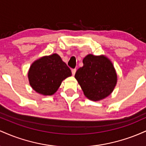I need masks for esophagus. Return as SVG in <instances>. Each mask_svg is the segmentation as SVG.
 Segmentation results:
<instances>
[{"mask_svg": "<svg viewBox=\"0 0 146 146\" xmlns=\"http://www.w3.org/2000/svg\"><path fill=\"white\" fill-rule=\"evenodd\" d=\"M71 71H72V74H73V75H75V72H76V69H75V68H73V69L71 70Z\"/></svg>", "mask_w": 146, "mask_h": 146, "instance_id": "obj_1", "label": "esophagus"}]
</instances>
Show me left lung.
<instances>
[{
    "label": "left lung",
    "mask_w": 146,
    "mask_h": 146,
    "mask_svg": "<svg viewBox=\"0 0 146 146\" xmlns=\"http://www.w3.org/2000/svg\"><path fill=\"white\" fill-rule=\"evenodd\" d=\"M75 78L84 94L92 101H100L111 94L117 84V75L113 64L106 56L88 54Z\"/></svg>",
    "instance_id": "obj_1"
}]
</instances>
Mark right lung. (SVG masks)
<instances>
[{
	"mask_svg": "<svg viewBox=\"0 0 146 146\" xmlns=\"http://www.w3.org/2000/svg\"><path fill=\"white\" fill-rule=\"evenodd\" d=\"M71 71L57 53L45 56L31 64L28 72L29 84L42 95H52L62 82L71 76Z\"/></svg>",
	"mask_w": 146,
	"mask_h": 146,
	"instance_id": "1",
	"label": "right lung"
}]
</instances>
